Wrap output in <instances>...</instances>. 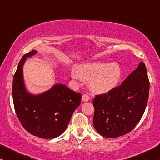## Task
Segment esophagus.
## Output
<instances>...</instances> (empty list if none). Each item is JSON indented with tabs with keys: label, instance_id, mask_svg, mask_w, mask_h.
I'll return each mask as SVG.
<instances>
[{
	"label": "esophagus",
	"instance_id": "obj_1",
	"mask_svg": "<svg viewBox=\"0 0 160 160\" xmlns=\"http://www.w3.org/2000/svg\"><path fill=\"white\" fill-rule=\"evenodd\" d=\"M89 100V97L88 95H86V94H85V95H82V100H83V101L87 102V101H88Z\"/></svg>",
	"mask_w": 160,
	"mask_h": 160
}]
</instances>
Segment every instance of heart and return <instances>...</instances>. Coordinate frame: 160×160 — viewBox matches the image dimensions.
Here are the masks:
<instances>
[{"label": "heart", "instance_id": "1", "mask_svg": "<svg viewBox=\"0 0 160 160\" xmlns=\"http://www.w3.org/2000/svg\"><path fill=\"white\" fill-rule=\"evenodd\" d=\"M75 79L89 81L91 90L96 93H106L118 86L122 76V71L117 62H88L78 65L76 72L72 71Z\"/></svg>", "mask_w": 160, "mask_h": 160}]
</instances>
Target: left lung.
I'll return each instance as SVG.
<instances>
[{
  "mask_svg": "<svg viewBox=\"0 0 160 160\" xmlns=\"http://www.w3.org/2000/svg\"><path fill=\"white\" fill-rule=\"evenodd\" d=\"M149 95L147 70L143 62L113 90L95 95L94 128L112 138L130 132L143 117Z\"/></svg>",
  "mask_w": 160,
  "mask_h": 160,
  "instance_id": "obj_1",
  "label": "left lung"
}]
</instances>
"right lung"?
Masks as SVG:
<instances>
[{"label":"right lung","mask_w":160,"mask_h":160,"mask_svg":"<svg viewBox=\"0 0 160 160\" xmlns=\"http://www.w3.org/2000/svg\"><path fill=\"white\" fill-rule=\"evenodd\" d=\"M36 53L37 51L32 50L19 61L13 79V101L17 117L28 132L41 138L51 139L65 130L74 111L81 103L82 94L61 84H54L39 95L28 92L23 79V65L26 58Z\"/></svg>","instance_id":"right-lung-1"}]
</instances>
